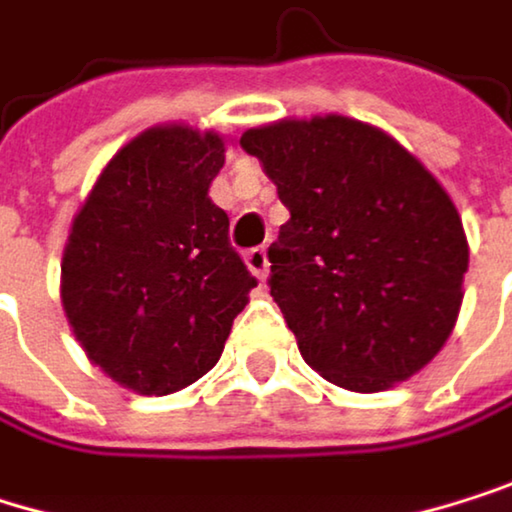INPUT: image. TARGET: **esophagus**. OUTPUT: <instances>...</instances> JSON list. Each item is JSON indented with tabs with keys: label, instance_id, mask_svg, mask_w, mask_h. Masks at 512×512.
I'll return each instance as SVG.
<instances>
[{
	"label": "esophagus",
	"instance_id": "34e87169",
	"mask_svg": "<svg viewBox=\"0 0 512 512\" xmlns=\"http://www.w3.org/2000/svg\"><path fill=\"white\" fill-rule=\"evenodd\" d=\"M245 264H248V270L258 276L261 282L267 279V273H270V261H267V248L261 245V248H248L245 251Z\"/></svg>",
	"mask_w": 512,
	"mask_h": 512
}]
</instances>
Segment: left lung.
<instances>
[{
  "label": "left lung",
  "instance_id": "obj_1",
  "mask_svg": "<svg viewBox=\"0 0 512 512\" xmlns=\"http://www.w3.org/2000/svg\"><path fill=\"white\" fill-rule=\"evenodd\" d=\"M291 218L270 294L303 361L349 391L419 373L449 340L467 239L440 181L382 130L327 115L242 133Z\"/></svg>",
  "mask_w": 512,
  "mask_h": 512
}]
</instances>
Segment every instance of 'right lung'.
Returning <instances> with one entry per match:
<instances>
[{"label": "right lung", "mask_w": 512, "mask_h": 512, "mask_svg": "<svg viewBox=\"0 0 512 512\" xmlns=\"http://www.w3.org/2000/svg\"><path fill=\"white\" fill-rule=\"evenodd\" d=\"M224 139L154 127L124 145L72 221L63 309L87 358L139 394L209 373L258 285L209 200Z\"/></svg>", "instance_id": "1"}]
</instances>
